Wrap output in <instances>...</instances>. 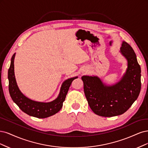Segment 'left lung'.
Returning a JSON list of instances; mask_svg holds the SVG:
<instances>
[{"mask_svg": "<svg viewBox=\"0 0 148 148\" xmlns=\"http://www.w3.org/2000/svg\"><path fill=\"white\" fill-rule=\"evenodd\" d=\"M120 49V53L127 61V68L119 82L107 85L97 75L82 77L89 106L99 116L121 115L131 107L140 92L141 68L134 50L125 41Z\"/></svg>", "mask_w": 148, "mask_h": 148, "instance_id": "left-lung-1", "label": "left lung"}]
</instances>
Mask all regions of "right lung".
Masks as SVG:
<instances>
[{"mask_svg": "<svg viewBox=\"0 0 148 148\" xmlns=\"http://www.w3.org/2000/svg\"><path fill=\"white\" fill-rule=\"evenodd\" d=\"M15 54L12 57L10 66L8 71V89L10 97L21 110L29 116L37 118H46L54 115L60 111L63 106L66 95L73 81L78 77H72L64 80L61 85L60 93L53 101L44 103L34 101L26 97L19 89L14 72V60Z\"/></svg>", "mask_w": 148, "mask_h": 148, "instance_id": "right-lung-1", "label": "right lung"}]
</instances>
